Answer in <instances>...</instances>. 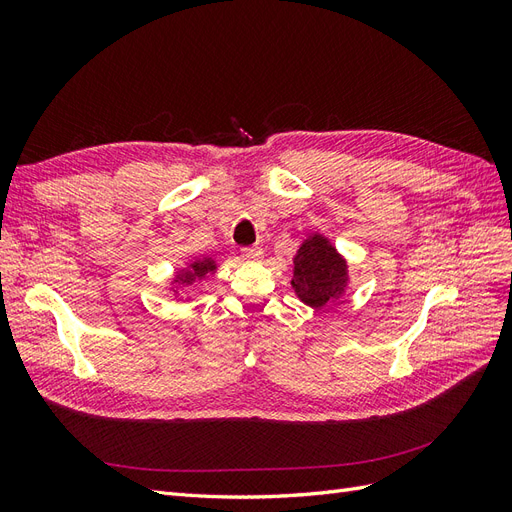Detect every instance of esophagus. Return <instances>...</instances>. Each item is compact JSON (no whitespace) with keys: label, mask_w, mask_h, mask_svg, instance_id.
Here are the masks:
<instances>
[{"label":"esophagus","mask_w":512,"mask_h":512,"mask_svg":"<svg viewBox=\"0 0 512 512\" xmlns=\"http://www.w3.org/2000/svg\"><path fill=\"white\" fill-rule=\"evenodd\" d=\"M241 256H243V260H247V262H260L262 256H265V252H262L260 247L252 245V247H243Z\"/></svg>","instance_id":"34e87169"}]
</instances>
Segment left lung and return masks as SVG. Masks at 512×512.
I'll return each instance as SVG.
<instances>
[{"mask_svg":"<svg viewBox=\"0 0 512 512\" xmlns=\"http://www.w3.org/2000/svg\"><path fill=\"white\" fill-rule=\"evenodd\" d=\"M292 288L297 297L314 309L331 305L348 286V265L327 237L314 232L294 256Z\"/></svg>","mask_w":512,"mask_h":512,"instance_id":"1","label":"left lung"}]
</instances>
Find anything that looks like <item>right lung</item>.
Returning a JSON list of instances; mask_svg holds the SVG:
<instances>
[{
  "mask_svg": "<svg viewBox=\"0 0 512 512\" xmlns=\"http://www.w3.org/2000/svg\"><path fill=\"white\" fill-rule=\"evenodd\" d=\"M215 269H218V265H215L213 258H196L188 267L177 271L173 282L181 286H192L196 280H203L209 273H215Z\"/></svg>",
  "mask_w": 512,
  "mask_h": 512,
  "instance_id": "obj_1",
  "label": "right lung"
}]
</instances>
